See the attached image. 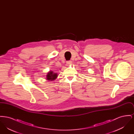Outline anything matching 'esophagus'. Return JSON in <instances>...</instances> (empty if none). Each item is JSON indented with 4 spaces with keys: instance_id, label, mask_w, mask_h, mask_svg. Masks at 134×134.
<instances>
[{
    "instance_id": "obj_1",
    "label": "esophagus",
    "mask_w": 134,
    "mask_h": 134,
    "mask_svg": "<svg viewBox=\"0 0 134 134\" xmlns=\"http://www.w3.org/2000/svg\"><path fill=\"white\" fill-rule=\"evenodd\" d=\"M66 63H67V65L68 66H70V65H72V62H71V61H67Z\"/></svg>"
}]
</instances>
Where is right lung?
<instances>
[{
  "mask_svg": "<svg viewBox=\"0 0 134 134\" xmlns=\"http://www.w3.org/2000/svg\"><path fill=\"white\" fill-rule=\"evenodd\" d=\"M46 79L48 81H53L55 80L58 77V74L57 73H54V71H50L47 73L46 75Z\"/></svg>",
  "mask_w": 134,
  "mask_h": 134,
  "instance_id": "add662e5",
  "label": "right lung"
}]
</instances>
